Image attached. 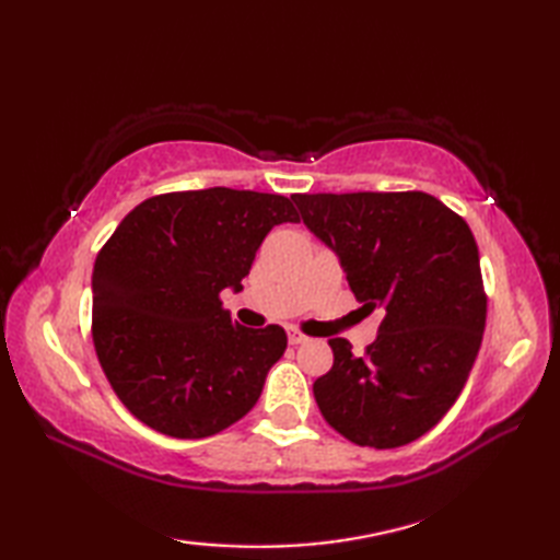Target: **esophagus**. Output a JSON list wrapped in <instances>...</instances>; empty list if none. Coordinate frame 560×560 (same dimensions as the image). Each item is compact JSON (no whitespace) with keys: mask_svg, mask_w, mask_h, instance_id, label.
<instances>
[{"mask_svg":"<svg viewBox=\"0 0 560 560\" xmlns=\"http://www.w3.org/2000/svg\"><path fill=\"white\" fill-rule=\"evenodd\" d=\"M307 337L303 335V331L299 329H289V343H293V347H299V343H305Z\"/></svg>","mask_w":560,"mask_h":560,"instance_id":"34e87169","label":"esophagus"}]
</instances>
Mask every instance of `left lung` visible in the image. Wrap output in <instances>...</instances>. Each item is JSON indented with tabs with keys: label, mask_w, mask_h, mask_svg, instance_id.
<instances>
[{
	"label": "left lung",
	"mask_w": 560,
	"mask_h": 560,
	"mask_svg": "<svg viewBox=\"0 0 560 560\" xmlns=\"http://www.w3.org/2000/svg\"><path fill=\"white\" fill-rule=\"evenodd\" d=\"M291 199L337 255L365 313L383 315L363 355L329 339L335 365L315 380L317 407L355 445H407L450 411L479 355L486 295L477 241L425 192Z\"/></svg>",
	"instance_id": "8db88e82"
}]
</instances>
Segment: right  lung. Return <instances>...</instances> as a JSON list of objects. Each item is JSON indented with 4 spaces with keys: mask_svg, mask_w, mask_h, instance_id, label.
I'll return each mask as SVG.
<instances>
[{
    "mask_svg": "<svg viewBox=\"0 0 560 560\" xmlns=\"http://www.w3.org/2000/svg\"><path fill=\"white\" fill-rule=\"evenodd\" d=\"M279 223H299L291 199L209 187L151 197L117 225L93 265V343L141 423L207 438L255 407L287 331L233 323L219 295L243 291Z\"/></svg>",
    "mask_w": 560,
    "mask_h": 560,
    "instance_id": "1",
    "label": "right lung"
}]
</instances>
